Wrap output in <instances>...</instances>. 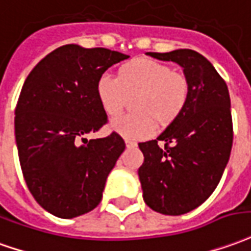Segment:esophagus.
Segmentation results:
<instances>
[{
  "label": "esophagus",
  "instance_id": "1",
  "mask_svg": "<svg viewBox=\"0 0 251 251\" xmlns=\"http://www.w3.org/2000/svg\"><path fill=\"white\" fill-rule=\"evenodd\" d=\"M125 144L127 148H131V147H136L137 144H136V141H133V140H129V138H126L125 140Z\"/></svg>",
  "mask_w": 251,
  "mask_h": 251
}]
</instances>
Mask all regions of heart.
<instances>
[{
  "mask_svg": "<svg viewBox=\"0 0 251 251\" xmlns=\"http://www.w3.org/2000/svg\"><path fill=\"white\" fill-rule=\"evenodd\" d=\"M190 81L183 73L150 58L124 65L118 77L103 75L96 85V95L110 117L124 110L129 98L136 114H125L111 121L113 130L124 137L143 138L156 130V121L168 125L186 107L190 98Z\"/></svg>",
  "mask_w": 251,
  "mask_h": 251,
  "instance_id": "obj_1",
  "label": "heart"
}]
</instances>
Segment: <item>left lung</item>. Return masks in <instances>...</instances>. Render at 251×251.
I'll return each mask as SVG.
<instances>
[{
  "label": "left lung",
  "instance_id": "obj_1",
  "mask_svg": "<svg viewBox=\"0 0 251 251\" xmlns=\"http://www.w3.org/2000/svg\"><path fill=\"white\" fill-rule=\"evenodd\" d=\"M147 54L179 65L192 88L186 107L166 130L156 140L138 144L145 204L178 216L206 201L222 179L232 148L231 100L226 81L200 52L179 49Z\"/></svg>",
  "mask_w": 251,
  "mask_h": 251
}]
</instances>
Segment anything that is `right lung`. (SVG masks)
Listing matches in <instances>:
<instances>
[{"mask_svg": "<svg viewBox=\"0 0 251 251\" xmlns=\"http://www.w3.org/2000/svg\"><path fill=\"white\" fill-rule=\"evenodd\" d=\"M129 55L103 47L65 45L47 54L24 81L15 111L20 166L38 204L61 219L99 205L125 143L117 133L85 137L107 122L96 85Z\"/></svg>", "mask_w": 251, "mask_h": 251, "instance_id": "add662e5", "label": "right lung"}]
</instances>
